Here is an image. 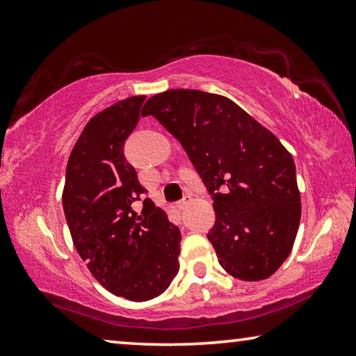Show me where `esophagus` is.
I'll list each match as a JSON object with an SVG mask.
<instances>
[{
    "mask_svg": "<svg viewBox=\"0 0 356 356\" xmlns=\"http://www.w3.org/2000/svg\"><path fill=\"white\" fill-rule=\"evenodd\" d=\"M191 202V196L190 195H185L182 200H180L179 202H177V207L180 209V210H185L186 209V206H188V204Z\"/></svg>",
    "mask_w": 356,
    "mask_h": 356,
    "instance_id": "34e87169",
    "label": "esophagus"
}]
</instances>
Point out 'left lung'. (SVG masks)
Masks as SVG:
<instances>
[{
	"instance_id": "left-lung-1",
	"label": "left lung",
	"mask_w": 356,
	"mask_h": 356,
	"mask_svg": "<svg viewBox=\"0 0 356 356\" xmlns=\"http://www.w3.org/2000/svg\"><path fill=\"white\" fill-rule=\"evenodd\" d=\"M141 114L179 140L212 195L207 238L221 267L243 281L272 276L291 254L301 216L287 149L222 95L171 89L150 97Z\"/></svg>"
}]
</instances>
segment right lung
Instances as JSON below:
<instances>
[{"label": "right lung", "instance_id": "add662e5", "mask_svg": "<svg viewBox=\"0 0 356 356\" xmlns=\"http://www.w3.org/2000/svg\"><path fill=\"white\" fill-rule=\"evenodd\" d=\"M146 95H135L89 120L72 149L63 191L64 215L78 254L106 291L131 301L163 293L179 272L180 231L124 156Z\"/></svg>", "mask_w": 356, "mask_h": 356}]
</instances>
